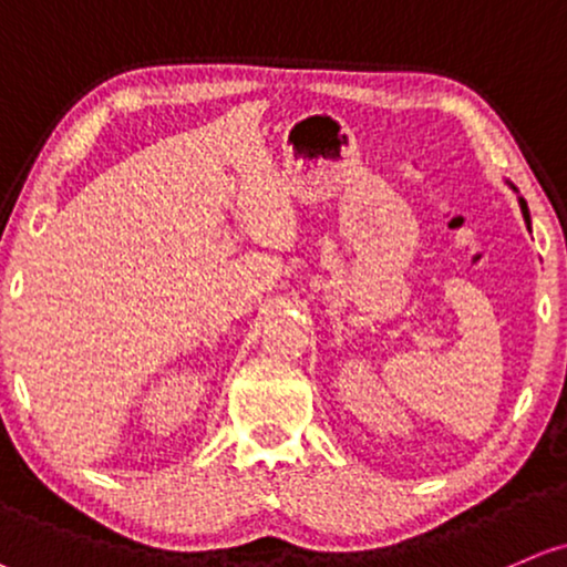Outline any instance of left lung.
I'll list each match as a JSON object with an SVG mask.
<instances>
[{"instance_id":"obj_1","label":"left lung","mask_w":567,"mask_h":567,"mask_svg":"<svg viewBox=\"0 0 567 567\" xmlns=\"http://www.w3.org/2000/svg\"><path fill=\"white\" fill-rule=\"evenodd\" d=\"M520 207H523V218H526V223H530V218H528V207H526V202L520 199Z\"/></svg>"}]
</instances>
